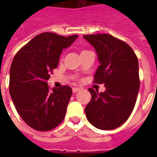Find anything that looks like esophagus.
Segmentation results:
<instances>
[{
	"mask_svg": "<svg viewBox=\"0 0 157 157\" xmlns=\"http://www.w3.org/2000/svg\"><path fill=\"white\" fill-rule=\"evenodd\" d=\"M80 90H81L80 87H73V88H72V92H74V93H75V92H79Z\"/></svg>",
	"mask_w": 157,
	"mask_h": 157,
	"instance_id": "esophagus-1",
	"label": "esophagus"
}]
</instances>
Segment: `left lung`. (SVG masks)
Instances as JSON below:
<instances>
[{"label": "left lung", "instance_id": "obj_1", "mask_svg": "<svg viewBox=\"0 0 157 157\" xmlns=\"http://www.w3.org/2000/svg\"><path fill=\"white\" fill-rule=\"evenodd\" d=\"M83 38L95 48L100 63L94 82L104 84L99 92L89 88L91 101L85 108L86 118L102 130L121 126L131 114L140 89L138 59L126 43L110 34H91Z\"/></svg>", "mask_w": 157, "mask_h": 157}]
</instances>
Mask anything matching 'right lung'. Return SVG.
Returning a JSON list of instances; mask_svg holds the SVG:
<instances>
[{
	"label": "right lung",
	"mask_w": 157,
	"mask_h": 157,
	"mask_svg": "<svg viewBox=\"0 0 157 157\" xmlns=\"http://www.w3.org/2000/svg\"><path fill=\"white\" fill-rule=\"evenodd\" d=\"M77 37L43 33L22 47L12 60L10 95L23 121L36 130H51L65 118L72 89L63 86L50 90L47 82L58 66L62 50Z\"/></svg>",
	"instance_id": "1"
}]
</instances>
